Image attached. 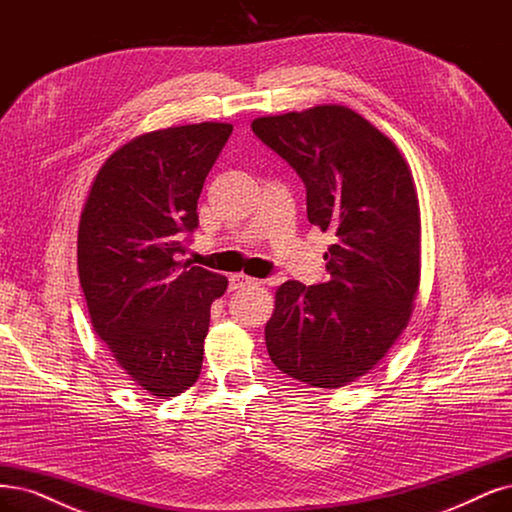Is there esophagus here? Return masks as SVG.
Masks as SVG:
<instances>
[{"instance_id":"34e87169","label":"esophagus","mask_w":512,"mask_h":512,"mask_svg":"<svg viewBox=\"0 0 512 512\" xmlns=\"http://www.w3.org/2000/svg\"><path fill=\"white\" fill-rule=\"evenodd\" d=\"M228 284H231V290H239V288H245V286L258 284V279H252V277L243 275V273H233L231 277H228Z\"/></svg>"}]
</instances>
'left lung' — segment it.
I'll return each instance as SVG.
<instances>
[{"mask_svg":"<svg viewBox=\"0 0 512 512\" xmlns=\"http://www.w3.org/2000/svg\"><path fill=\"white\" fill-rule=\"evenodd\" d=\"M252 131L303 180L309 222L337 237L324 284L277 288L264 326L269 356L307 385L343 387L387 354L413 313L421 220L411 169L345 105L256 118Z\"/></svg>","mask_w":512,"mask_h":512,"instance_id":"left-lung-1","label":"left lung"}]
</instances>
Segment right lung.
<instances>
[{
    "instance_id": "1",
    "label": "right lung",
    "mask_w": 512,
    "mask_h": 512,
    "mask_svg": "<svg viewBox=\"0 0 512 512\" xmlns=\"http://www.w3.org/2000/svg\"><path fill=\"white\" fill-rule=\"evenodd\" d=\"M231 133L226 122H201L131 139L99 169L80 216L78 273L93 328L131 381L158 398L199 379L209 309L228 286L178 254Z\"/></svg>"
}]
</instances>
